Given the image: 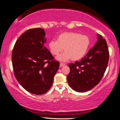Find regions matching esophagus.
Wrapping results in <instances>:
<instances>
[{
    "label": "esophagus",
    "instance_id": "obj_1",
    "mask_svg": "<svg viewBox=\"0 0 120 120\" xmlns=\"http://www.w3.org/2000/svg\"><path fill=\"white\" fill-rule=\"evenodd\" d=\"M65 66V64H63V63H60V67H64Z\"/></svg>",
    "mask_w": 120,
    "mask_h": 120
}]
</instances>
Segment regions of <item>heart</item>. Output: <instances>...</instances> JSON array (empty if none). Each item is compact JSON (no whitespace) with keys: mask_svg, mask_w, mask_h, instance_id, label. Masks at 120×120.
<instances>
[{"mask_svg":"<svg viewBox=\"0 0 120 120\" xmlns=\"http://www.w3.org/2000/svg\"><path fill=\"white\" fill-rule=\"evenodd\" d=\"M90 39L88 36L76 32H64L59 35L56 41L49 42L48 47L53 55L58 56V60L66 61L71 59L73 61L79 60L86 55L90 45Z\"/></svg>","mask_w":120,"mask_h":120,"instance_id":"b5f03b06","label":"heart"}]
</instances>
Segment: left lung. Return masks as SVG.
<instances>
[{"label":"left lung","mask_w":120,"mask_h":120,"mask_svg":"<svg viewBox=\"0 0 120 120\" xmlns=\"http://www.w3.org/2000/svg\"><path fill=\"white\" fill-rule=\"evenodd\" d=\"M97 42L80 61L69 64L70 72L67 81L77 92H87L98 84L106 69L109 59L107 43L97 34Z\"/></svg>","instance_id":"1"}]
</instances>
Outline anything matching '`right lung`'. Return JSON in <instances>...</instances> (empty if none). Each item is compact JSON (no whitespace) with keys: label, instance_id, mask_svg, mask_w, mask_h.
Returning <instances> with one entry per match:
<instances>
[{"label":"right lung","instance_id":"1","mask_svg":"<svg viewBox=\"0 0 120 120\" xmlns=\"http://www.w3.org/2000/svg\"><path fill=\"white\" fill-rule=\"evenodd\" d=\"M43 28L28 30L16 42L11 54L14 75L27 92L42 95L48 92L59 68V62L45 47Z\"/></svg>","mask_w":120,"mask_h":120}]
</instances>
